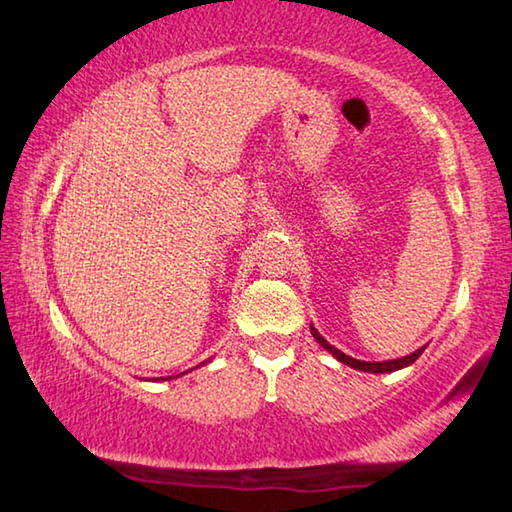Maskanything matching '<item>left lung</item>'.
<instances>
[{"label":"left lung","mask_w":512,"mask_h":512,"mask_svg":"<svg viewBox=\"0 0 512 512\" xmlns=\"http://www.w3.org/2000/svg\"><path fill=\"white\" fill-rule=\"evenodd\" d=\"M310 333H312V337H315L321 346L326 348V351H328L330 355L335 357V360H339V362L346 364V366H351V369L364 371V373H393V371H400V369H405V366L414 364V362L418 360V357L423 355V351H425V346H423V348H418V351H414L411 355L398 357V360H387V362H364V360H355V357L342 353V351H339V348H335L333 344H328L326 339L317 333V328L312 326V324H310Z\"/></svg>","instance_id":"left-lung-1"}]
</instances>
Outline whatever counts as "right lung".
I'll use <instances>...</instances> for the list:
<instances>
[{"mask_svg":"<svg viewBox=\"0 0 512 512\" xmlns=\"http://www.w3.org/2000/svg\"><path fill=\"white\" fill-rule=\"evenodd\" d=\"M202 364H206V362H202ZM202 364H200V366H202ZM157 380H170V378H157Z\"/></svg>","mask_w":512,"mask_h":512,"instance_id":"add662e5","label":"right lung"}]
</instances>
